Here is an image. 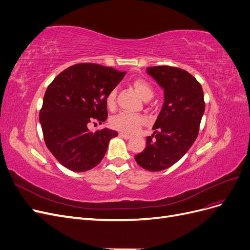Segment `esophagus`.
I'll return each instance as SVG.
<instances>
[{"label": "esophagus", "mask_w": 250, "mask_h": 250, "mask_svg": "<svg viewBox=\"0 0 250 250\" xmlns=\"http://www.w3.org/2000/svg\"><path fill=\"white\" fill-rule=\"evenodd\" d=\"M119 135H120L121 138H123V139H125V140H129V139L131 138V135H130V134L125 133V132H120V133H119Z\"/></svg>", "instance_id": "obj_1"}]
</instances>
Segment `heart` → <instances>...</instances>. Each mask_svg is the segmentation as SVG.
<instances>
[{
    "mask_svg": "<svg viewBox=\"0 0 250 250\" xmlns=\"http://www.w3.org/2000/svg\"><path fill=\"white\" fill-rule=\"evenodd\" d=\"M132 86L137 90L138 94L141 96L143 100L149 101L152 99L154 96L153 87L151 86L150 83L145 79H134L132 81ZM116 98H117V88H111L105 98L107 107L109 109H113L116 107ZM147 123V119L145 116L142 115H131L128 112H120L110 120V125L122 132L125 133H134L137 132L140 128Z\"/></svg>",
    "mask_w": 250,
    "mask_h": 250,
    "instance_id": "b5f03b06",
    "label": "heart"
}]
</instances>
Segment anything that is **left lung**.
Segmentation results:
<instances>
[{
	"mask_svg": "<svg viewBox=\"0 0 250 250\" xmlns=\"http://www.w3.org/2000/svg\"><path fill=\"white\" fill-rule=\"evenodd\" d=\"M147 73L164 88L165 102L147 138L146 148L134 156L148 171L168 169L183 157L197 139L206 108L200 83L178 67H147Z\"/></svg>",
	"mask_w": 250,
	"mask_h": 250,
	"instance_id": "1",
	"label": "left lung"
}]
</instances>
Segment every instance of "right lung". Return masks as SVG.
Here are the masks:
<instances>
[{"label":"right lung","instance_id":"right-lung-1","mask_svg":"<svg viewBox=\"0 0 250 250\" xmlns=\"http://www.w3.org/2000/svg\"><path fill=\"white\" fill-rule=\"evenodd\" d=\"M125 74L97 63H78L57 75L48 86L40 122L46 146L65 168L84 172L103 160L118 132L107 128L93 132L87 126L106 120L105 98Z\"/></svg>","mask_w":250,"mask_h":250}]
</instances>
